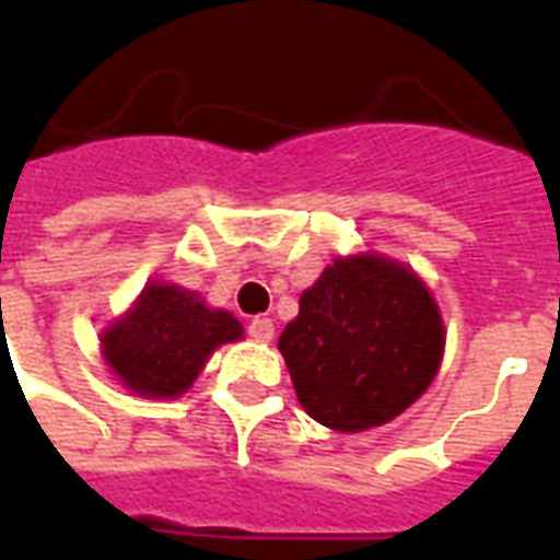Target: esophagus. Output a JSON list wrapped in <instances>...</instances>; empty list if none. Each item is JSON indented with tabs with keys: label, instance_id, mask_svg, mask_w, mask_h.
Returning <instances> with one entry per match:
<instances>
[{
	"label": "esophagus",
	"instance_id": "esophagus-1",
	"mask_svg": "<svg viewBox=\"0 0 560 560\" xmlns=\"http://www.w3.org/2000/svg\"><path fill=\"white\" fill-rule=\"evenodd\" d=\"M272 335H276V326H272L270 317H255L249 323V337L258 340V343H270Z\"/></svg>",
	"mask_w": 560,
	"mask_h": 560
}]
</instances>
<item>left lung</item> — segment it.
<instances>
[{"instance_id": "left-lung-1", "label": "left lung", "mask_w": 560, "mask_h": 560, "mask_svg": "<svg viewBox=\"0 0 560 560\" xmlns=\"http://www.w3.org/2000/svg\"><path fill=\"white\" fill-rule=\"evenodd\" d=\"M446 328L432 290L378 252L340 255L299 296L279 352L299 405L335 432H366L411 408L441 370Z\"/></svg>"}]
</instances>
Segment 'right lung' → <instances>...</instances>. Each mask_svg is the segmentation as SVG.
<instances>
[{"mask_svg":"<svg viewBox=\"0 0 560 560\" xmlns=\"http://www.w3.org/2000/svg\"><path fill=\"white\" fill-rule=\"evenodd\" d=\"M243 337L241 319L205 305L196 290L147 281L135 305L102 331V358L143 399H176L199 378L213 349Z\"/></svg>","mask_w":560,"mask_h":560,"instance_id":"1","label":"right lung"}]
</instances>
